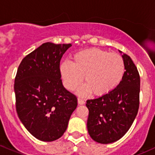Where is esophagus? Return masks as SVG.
<instances>
[{"instance_id": "1", "label": "esophagus", "mask_w": 155, "mask_h": 155, "mask_svg": "<svg viewBox=\"0 0 155 155\" xmlns=\"http://www.w3.org/2000/svg\"><path fill=\"white\" fill-rule=\"evenodd\" d=\"M78 104L79 105H84L85 101L83 99H80V98H78Z\"/></svg>"}]
</instances>
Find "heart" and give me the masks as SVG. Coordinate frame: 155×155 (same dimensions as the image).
<instances>
[{"instance_id":"obj_1","label":"heart","mask_w":155,"mask_h":155,"mask_svg":"<svg viewBox=\"0 0 155 155\" xmlns=\"http://www.w3.org/2000/svg\"><path fill=\"white\" fill-rule=\"evenodd\" d=\"M60 74L65 87L73 90L82 82L77 93L86 96L91 92L96 95L109 93L118 86L125 73V63L120 55L98 48L86 49L73 56V63L60 64Z\"/></svg>"}]
</instances>
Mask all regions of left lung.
Returning <instances> with one entry per match:
<instances>
[{
	"mask_svg": "<svg viewBox=\"0 0 155 155\" xmlns=\"http://www.w3.org/2000/svg\"><path fill=\"white\" fill-rule=\"evenodd\" d=\"M119 53L125 72L118 86L109 93L86 101L89 112L88 132L100 144H110L122 138L132 125L139 108L138 69L129 56Z\"/></svg>",
	"mask_w": 155,
	"mask_h": 155,
	"instance_id": "obj_1",
	"label": "left lung"
}]
</instances>
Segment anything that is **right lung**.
<instances>
[{
  "mask_svg": "<svg viewBox=\"0 0 155 155\" xmlns=\"http://www.w3.org/2000/svg\"><path fill=\"white\" fill-rule=\"evenodd\" d=\"M69 44L47 42L23 59L14 81L16 109L27 131L42 141L60 138L77 98L62 83L60 63Z\"/></svg>",
  "mask_w": 155,
  "mask_h": 155,
  "instance_id": "obj_1",
  "label": "right lung"
}]
</instances>
